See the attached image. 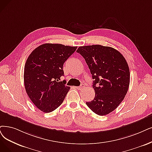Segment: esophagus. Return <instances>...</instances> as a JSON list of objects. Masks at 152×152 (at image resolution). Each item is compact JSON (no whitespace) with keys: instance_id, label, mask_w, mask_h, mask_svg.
Wrapping results in <instances>:
<instances>
[{"instance_id":"34e87169","label":"esophagus","mask_w":152,"mask_h":152,"mask_svg":"<svg viewBox=\"0 0 152 152\" xmlns=\"http://www.w3.org/2000/svg\"><path fill=\"white\" fill-rule=\"evenodd\" d=\"M85 88V86H84V84H82L80 86H79V87H76V88H77L78 90H83V88Z\"/></svg>"}]
</instances>
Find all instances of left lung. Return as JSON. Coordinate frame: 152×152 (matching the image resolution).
Instances as JSON below:
<instances>
[{
  "label": "left lung",
  "mask_w": 152,
  "mask_h": 152,
  "mask_svg": "<svg viewBox=\"0 0 152 152\" xmlns=\"http://www.w3.org/2000/svg\"><path fill=\"white\" fill-rule=\"evenodd\" d=\"M77 52L86 60L94 80L95 97L87 105L100 116L110 113L123 101L129 87L125 58L115 48L100 45L79 47Z\"/></svg>",
  "instance_id": "left-lung-1"
}]
</instances>
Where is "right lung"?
Here are the masks:
<instances>
[{"mask_svg":"<svg viewBox=\"0 0 152 152\" xmlns=\"http://www.w3.org/2000/svg\"><path fill=\"white\" fill-rule=\"evenodd\" d=\"M77 47L59 44H44L34 49L27 59L23 80L26 92L33 104L45 113L55 110L60 105L70 87L65 80L64 62Z\"/></svg>","mask_w":152,"mask_h":152,"instance_id":"1","label":"right lung"}]
</instances>
